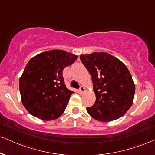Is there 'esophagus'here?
<instances>
[{
  "mask_svg": "<svg viewBox=\"0 0 155 155\" xmlns=\"http://www.w3.org/2000/svg\"><path fill=\"white\" fill-rule=\"evenodd\" d=\"M85 91V88L84 87H81L80 89H79V93H83Z\"/></svg>",
  "mask_w": 155,
  "mask_h": 155,
  "instance_id": "1",
  "label": "esophagus"
}]
</instances>
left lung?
<instances>
[{"label":"left lung","instance_id":"1","mask_svg":"<svg viewBox=\"0 0 155 155\" xmlns=\"http://www.w3.org/2000/svg\"><path fill=\"white\" fill-rule=\"evenodd\" d=\"M80 59L90 74L96 95L87 113L102 122L122 117L132 105L135 94V84L126 65L105 52L81 55Z\"/></svg>","mask_w":155,"mask_h":155}]
</instances>
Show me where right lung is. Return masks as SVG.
Returning a JSON list of instances; mask_svg holds the SVG:
<instances>
[{
    "mask_svg": "<svg viewBox=\"0 0 155 155\" xmlns=\"http://www.w3.org/2000/svg\"><path fill=\"white\" fill-rule=\"evenodd\" d=\"M78 56L62 50H52L35 55L27 63L19 79L21 102L27 110L43 120L63 114L74 93L66 88L63 70Z\"/></svg>",
    "mask_w": 155,
    "mask_h": 155,
    "instance_id": "obj_1",
    "label": "right lung"
}]
</instances>
